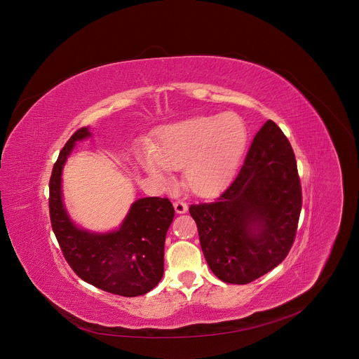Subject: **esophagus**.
I'll return each instance as SVG.
<instances>
[{"instance_id": "1", "label": "esophagus", "mask_w": 359, "mask_h": 359, "mask_svg": "<svg viewBox=\"0 0 359 359\" xmlns=\"http://www.w3.org/2000/svg\"><path fill=\"white\" fill-rule=\"evenodd\" d=\"M173 207H175V211H176L177 214H184V212L187 211V208H189L187 204H186L184 201H180V200H179V201H175V203H173Z\"/></svg>"}]
</instances>
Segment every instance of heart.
Returning <instances> with one entry per match:
<instances>
[{"mask_svg": "<svg viewBox=\"0 0 359 359\" xmlns=\"http://www.w3.org/2000/svg\"><path fill=\"white\" fill-rule=\"evenodd\" d=\"M247 144L244 123L233 114L200 115L165 127L141 166L159 184L183 166L184 184L196 194L218 191L233 175Z\"/></svg>", "mask_w": 359, "mask_h": 359, "instance_id": "obj_1", "label": "heart"}]
</instances>
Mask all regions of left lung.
Returning a JSON list of instances; mask_svg holds the SVG:
<instances>
[{
    "label": "left lung",
    "mask_w": 359,
    "mask_h": 359,
    "mask_svg": "<svg viewBox=\"0 0 359 359\" xmlns=\"http://www.w3.org/2000/svg\"><path fill=\"white\" fill-rule=\"evenodd\" d=\"M302 210L293 149L268 119L245 162L222 194L189 211L211 272L225 283L245 285L276 268L289 254Z\"/></svg>",
    "instance_id": "1"
}]
</instances>
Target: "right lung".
Returning a JSON list of instances; mask_svg holds the SVG:
<instances>
[{"mask_svg":"<svg viewBox=\"0 0 359 359\" xmlns=\"http://www.w3.org/2000/svg\"><path fill=\"white\" fill-rule=\"evenodd\" d=\"M90 130L76 131L53 166L49 182L52 228L79 278L108 293L142 296L163 276L165 238L175 208L168 198L144 197L131 204L118 228L100 232L77 225L65 204L62 175L76 144L93 135Z\"/></svg>","mask_w":359,"mask_h":359,"instance_id":"1","label":"right lung"}]
</instances>
